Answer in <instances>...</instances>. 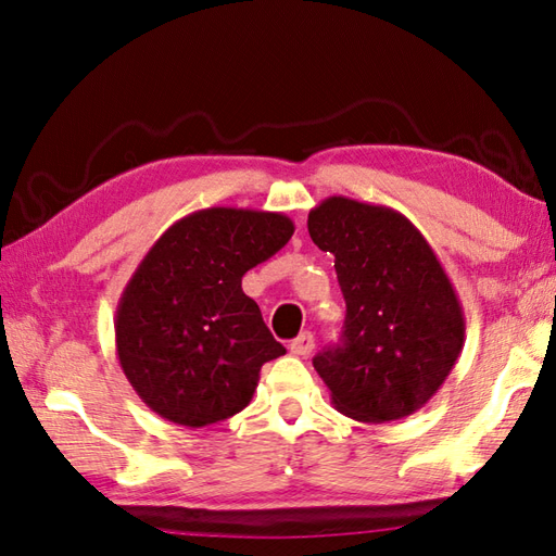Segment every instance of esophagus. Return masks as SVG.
Listing matches in <instances>:
<instances>
[{
  "instance_id": "1",
  "label": "esophagus",
  "mask_w": 556,
  "mask_h": 556,
  "mask_svg": "<svg viewBox=\"0 0 556 556\" xmlns=\"http://www.w3.org/2000/svg\"><path fill=\"white\" fill-rule=\"evenodd\" d=\"M313 349H315V337L311 332H303L301 337H296V339L291 341V353H293V356L305 358V356H311Z\"/></svg>"
}]
</instances>
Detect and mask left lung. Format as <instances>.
I'll list each match as a JSON object with an SVG mask.
<instances>
[{
    "label": "left lung",
    "mask_w": 556,
    "mask_h": 556,
    "mask_svg": "<svg viewBox=\"0 0 556 556\" xmlns=\"http://www.w3.org/2000/svg\"><path fill=\"white\" fill-rule=\"evenodd\" d=\"M308 231L334 255L346 301L341 344L313 358L334 408L361 422L410 416L444 384L466 341L442 263L401 212L344 195L313 207Z\"/></svg>",
    "instance_id": "1"
}]
</instances>
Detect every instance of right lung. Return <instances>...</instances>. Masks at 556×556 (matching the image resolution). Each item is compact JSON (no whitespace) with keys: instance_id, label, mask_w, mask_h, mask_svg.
Segmentation results:
<instances>
[{"instance_id":"right-lung-1","label":"right lung","mask_w":556,"mask_h":556,"mask_svg":"<svg viewBox=\"0 0 556 556\" xmlns=\"http://www.w3.org/2000/svg\"><path fill=\"white\" fill-rule=\"evenodd\" d=\"M293 233L281 212L207 207L174 222L140 260L116 305V356L136 394L184 428L251 404L271 337L241 279Z\"/></svg>"}]
</instances>
